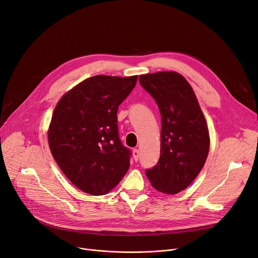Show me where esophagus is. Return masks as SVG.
<instances>
[{
	"label": "esophagus",
	"instance_id": "esophagus-1",
	"mask_svg": "<svg viewBox=\"0 0 258 258\" xmlns=\"http://www.w3.org/2000/svg\"><path fill=\"white\" fill-rule=\"evenodd\" d=\"M133 158L135 161H138V159H140V151H138L137 149L133 150Z\"/></svg>",
	"mask_w": 258,
	"mask_h": 258
}]
</instances>
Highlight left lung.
<instances>
[{
  "instance_id": "obj_1",
  "label": "left lung",
  "mask_w": 258,
  "mask_h": 258,
  "mask_svg": "<svg viewBox=\"0 0 258 258\" xmlns=\"http://www.w3.org/2000/svg\"><path fill=\"white\" fill-rule=\"evenodd\" d=\"M140 83L155 99L161 114L160 158L146 174L157 191L179 193L206 163L210 149L207 121L193 89L180 73L144 74Z\"/></svg>"
}]
</instances>
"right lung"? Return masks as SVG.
I'll return each mask as SVG.
<instances>
[{"label": "right lung", "instance_id": "add662e5", "mask_svg": "<svg viewBox=\"0 0 258 258\" xmlns=\"http://www.w3.org/2000/svg\"><path fill=\"white\" fill-rule=\"evenodd\" d=\"M137 75H96L57 102L48 129L52 157L69 181L91 195L114 188L130 166L131 152L118 138L117 108Z\"/></svg>", "mask_w": 258, "mask_h": 258}]
</instances>
